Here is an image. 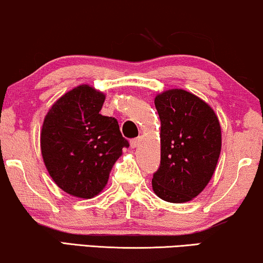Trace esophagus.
Wrapping results in <instances>:
<instances>
[{
    "instance_id": "obj_1",
    "label": "esophagus",
    "mask_w": 263,
    "mask_h": 263,
    "mask_svg": "<svg viewBox=\"0 0 263 263\" xmlns=\"http://www.w3.org/2000/svg\"><path fill=\"white\" fill-rule=\"evenodd\" d=\"M140 142H141V139L140 138L133 139V140H130V147L132 148H136V147L140 145Z\"/></svg>"
}]
</instances>
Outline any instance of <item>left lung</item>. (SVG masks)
I'll list each match as a JSON object with an SVG mask.
<instances>
[{"label": "left lung", "instance_id": "8db88e82", "mask_svg": "<svg viewBox=\"0 0 263 263\" xmlns=\"http://www.w3.org/2000/svg\"><path fill=\"white\" fill-rule=\"evenodd\" d=\"M160 118V166L152 188L172 203L192 201L206 188L221 151L214 110L193 93L172 88L154 99Z\"/></svg>", "mask_w": 263, "mask_h": 263}]
</instances>
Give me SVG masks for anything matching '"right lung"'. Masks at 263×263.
Segmentation results:
<instances>
[{"mask_svg":"<svg viewBox=\"0 0 263 263\" xmlns=\"http://www.w3.org/2000/svg\"><path fill=\"white\" fill-rule=\"evenodd\" d=\"M105 95L89 85L64 93L43 122L41 149L53 182L63 192L92 199L105 188L111 168L129 143L116 118L103 116Z\"/></svg>","mask_w":263,"mask_h":263,"instance_id":"right-lung-1","label":"right lung"}]
</instances>
